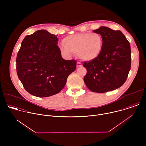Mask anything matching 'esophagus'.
Segmentation results:
<instances>
[{
    "label": "esophagus",
    "instance_id": "1",
    "mask_svg": "<svg viewBox=\"0 0 146 146\" xmlns=\"http://www.w3.org/2000/svg\"><path fill=\"white\" fill-rule=\"evenodd\" d=\"M82 66V64L81 62H77V68H80Z\"/></svg>",
    "mask_w": 146,
    "mask_h": 146
}]
</instances>
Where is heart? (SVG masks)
I'll return each mask as SVG.
<instances>
[{"label":"heart","mask_w":146,"mask_h":146,"mask_svg":"<svg viewBox=\"0 0 146 146\" xmlns=\"http://www.w3.org/2000/svg\"><path fill=\"white\" fill-rule=\"evenodd\" d=\"M62 53L78 54L82 60H92L99 56L103 47V38L98 33H81L66 37L63 40Z\"/></svg>","instance_id":"obj_1"}]
</instances>
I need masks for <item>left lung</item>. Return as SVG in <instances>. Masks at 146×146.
Masks as SVG:
<instances>
[{
    "mask_svg": "<svg viewBox=\"0 0 146 146\" xmlns=\"http://www.w3.org/2000/svg\"><path fill=\"white\" fill-rule=\"evenodd\" d=\"M94 32L102 36L103 47L98 57L83 62L87 69L84 81L90 91L104 93L125 82L131 66V46L120 31L101 27Z\"/></svg>",
    "mask_w": 146,
    "mask_h": 146,
    "instance_id": "left-lung-1",
    "label": "left lung"
}]
</instances>
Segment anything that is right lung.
I'll list each match as a JSON object with an SVG mask.
<instances>
[{
  "label": "right lung",
  "mask_w": 146,
  "mask_h": 146,
  "mask_svg": "<svg viewBox=\"0 0 146 146\" xmlns=\"http://www.w3.org/2000/svg\"><path fill=\"white\" fill-rule=\"evenodd\" d=\"M57 35L38 30L23 40L17 54V73L29 94L44 98L59 92L76 69V60L62 58Z\"/></svg>",
  "instance_id": "1"
}]
</instances>
